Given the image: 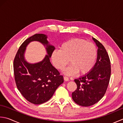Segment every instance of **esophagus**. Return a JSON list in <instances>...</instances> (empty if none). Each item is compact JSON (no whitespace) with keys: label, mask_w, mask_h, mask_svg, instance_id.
I'll return each mask as SVG.
<instances>
[{"label":"esophagus","mask_w":123,"mask_h":123,"mask_svg":"<svg viewBox=\"0 0 123 123\" xmlns=\"http://www.w3.org/2000/svg\"><path fill=\"white\" fill-rule=\"evenodd\" d=\"M63 78H64V80L65 81H68V80H69V78L68 77L64 76V77H63Z\"/></svg>","instance_id":"34e87169"}]
</instances>
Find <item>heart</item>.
I'll return each instance as SVG.
<instances>
[{
  "label": "heart",
  "mask_w": 123,
  "mask_h": 123,
  "mask_svg": "<svg viewBox=\"0 0 123 123\" xmlns=\"http://www.w3.org/2000/svg\"><path fill=\"white\" fill-rule=\"evenodd\" d=\"M98 49L92 43L81 38H73L62 43L60 50L52 53V60L57 69L63 70L70 63L71 64L64 71L68 75L79 72L86 74L92 70L97 61Z\"/></svg>",
  "instance_id": "1"
}]
</instances>
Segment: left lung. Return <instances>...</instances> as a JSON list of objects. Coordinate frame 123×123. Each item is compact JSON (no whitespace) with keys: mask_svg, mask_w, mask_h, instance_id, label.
<instances>
[{"mask_svg":"<svg viewBox=\"0 0 123 123\" xmlns=\"http://www.w3.org/2000/svg\"><path fill=\"white\" fill-rule=\"evenodd\" d=\"M98 47L97 62L92 70L81 77L74 79L77 88L72 98L77 104L88 107L95 104L105 95L111 75V65L108 53L103 45L93 38Z\"/></svg>","mask_w":123,"mask_h":123,"instance_id":"left-lung-1","label":"left lung"}]
</instances>
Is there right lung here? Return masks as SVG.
<instances>
[{"label":"right lung","mask_w":123,"mask_h":123,"mask_svg":"<svg viewBox=\"0 0 123 123\" xmlns=\"http://www.w3.org/2000/svg\"><path fill=\"white\" fill-rule=\"evenodd\" d=\"M47 36L37 33L26 39L16 53L14 59V74L17 88L25 99L31 103L40 105L49 101L55 90L63 82V77L52 66L49 57L55 50L49 44ZM32 41H38L47 45L48 55L42 62L27 63L24 58L25 47Z\"/></svg>","instance_id":"add662e5"}]
</instances>
